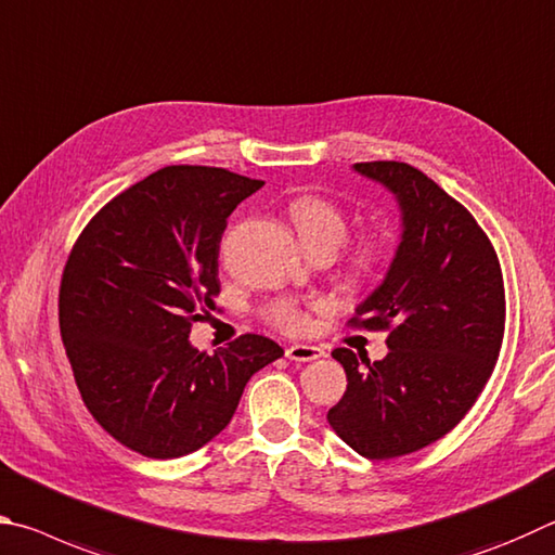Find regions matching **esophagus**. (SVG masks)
<instances>
[{
    "mask_svg": "<svg viewBox=\"0 0 555 555\" xmlns=\"http://www.w3.org/2000/svg\"><path fill=\"white\" fill-rule=\"evenodd\" d=\"M285 356L289 358V361H295V363H309V361H317V358H322L324 351H322V348H317V346L295 344V346L287 348Z\"/></svg>",
    "mask_w": 555,
    "mask_h": 555,
    "instance_id": "1",
    "label": "esophagus"
}]
</instances>
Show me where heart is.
Returning a JSON list of instances; mask_svg holds the SVG:
<instances>
[{
	"label": "heart",
	"instance_id": "b5f03b06",
	"mask_svg": "<svg viewBox=\"0 0 555 555\" xmlns=\"http://www.w3.org/2000/svg\"><path fill=\"white\" fill-rule=\"evenodd\" d=\"M289 219L309 250H336L348 238V217L334 199L324 194H299L289 202ZM385 262V246L375 236L358 238L348 250V272L353 280L375 278ZM268 322L283 334H302L307 328V312L289 299H278L266 309Z\"/></svg>",
	"mask_w": 555,
	"mask_h": 555
}]
</instances>
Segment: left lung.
<instances>
[{"mask_svg":"<svg viewBox=\"0 0 555 555\" xmlns=\"http://www.w3.org/2000/svg\"><path fill=\"white\" fill-rule=\"evenodd\" d=\"M390 188L404 233L383 285L356 309L353 328L387 332L383 361L332 353L348 385L326 414L365 459L387 461L443 439L478 402L504 338V280L488 233L459 199L406 163H356Z\"/></svg>","mask_w":555,"mask_h":555,"instance_id":"left-lung-1","label":"left lung"}]
</instances>
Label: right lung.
Masks as SVG:
<instances>
[{
	"mask_svg": "<svg viewBox=\"0 0 555 555\" xmlns=\"http://www.w3.org/2000/svg\"><path fill=\"white\" fill-rule=\"evenodd\" d=\"M262 188L209 165H168L94 214L67 256L57 319L94 422L145 459H180L227 429L253 373L283 348L243 334L211 356L194 322L221 293L227 219Z\"/></svg>",
	"mask_w": 555,
	"mask_h": 555,
	"instance_id": "obj_1",
	"label": "right lung"
}]
</instances>
